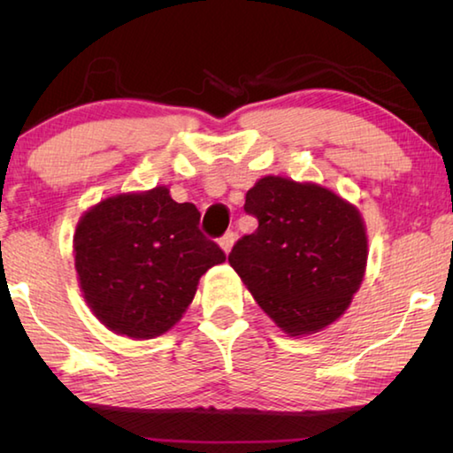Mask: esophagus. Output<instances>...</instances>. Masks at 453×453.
Instances as JSON below:
<instances>
[{
    "mask_svg": "<svg viewBox=\"0 0 453 453\" xmlns=\"http://www.w3.org/2000/svg\"><path fill=\"white\" fill-rule=\"evenodd\" d=\"M234 242H235V234H234V232H227V234L219 240L221 250H224L226 254H229V251H232V248H234Z\"/></svg>",
    "mask_w": 453,
    "mask_h": 453,
    "instance_id": "34e87169",
    "label": "esophagus"
}]
</instances>
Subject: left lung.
Returning a JSON list of instances; mask_svg holds the SVG:
<instances>
[{
	"instance_id": "left-lung-1",
	"label": "left lung",
	"mask_w": 453,
	"mask_h": 453,
	"mask_svg": "<svg viewBox=\"0 0 453 453\" xmlns=\"http://www.w3.org/2000/svg\"><path fill=\"white\" fill-rule=\"evenodd\" d=\"M243 210L257 229L227 259L259 308L291 337L342 318L367 264L356 205L318 183L265 175L245 194Z\"/></svg>"
}]
</instances>
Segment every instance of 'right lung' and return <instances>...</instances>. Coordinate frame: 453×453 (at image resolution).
Returning a JSON list of instances; mask_svg holds the SVG:
<instances>
[{
  "instance_id": "add662e5",
  "label": "right lung",
  "mask_w": 453,
  "mask_h": 453,
  "mask_svg": "<svg viewBox=\"0 0 453 453\" xmlns=\"http://www.w3.org/2000/svg\"><path fill=\"white\" fill-rule=\"evenodd\" d=\"M194 203L165 186L105 197L78 221L75 272L89 310L110 332L151 340L172 329L194 300L199 278L224 264L199 232Z\"/></svg>"
}]
</instances>
